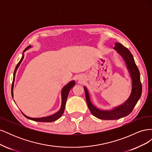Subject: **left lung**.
I'll return each mask as SVG.
<instances>
[{
	"instance_id": "obj_1",
	"label": "left lung",
	"mask_w": 152,
	"mask_h": 152,
	"mask_svg": "<svg viewBox=\"0 0 152 152\" xmlns=\"http://www.w3.org/2000/svg\"><path fill=\"white\" fill-rule=\"evenodd\" d=\"M114 49L117 50L125 61L127 67L132 78V91L129 98L121 106L114 108L112 110H101L91 103L88 91L84 87L86 99L89 109L91 113L96 117L102 120H116L127 116L134 109L136 103L140 99L142 93V85L140 80V74L134 58L131 52L127 48L120 43L115 44Z\"/></svg>"
}]
</instances>
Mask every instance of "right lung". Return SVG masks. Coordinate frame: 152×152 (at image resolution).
<instances>
[{
  "label": "right lung",
  "instance_id": "1",
  "mask_svg": "<svg viewBox=\"0 0 152 152\" xmlns=\"http://www.w3.org/2000/svg\"><path fill=\"white\" fill-rule=\"evenodd\" d=\"M31 48V45H29V46L27 47L25 50L23 54L24 53V52L26 50L28 49L29 48ZM24 58V54H23V56L21 59V60L19 61V63H18V65H16L15 69V72H14V74H13V80H12V87H11V94H12V97L13 98V86H14V82H15V74H16V72L18 68L19 67V66L20 65V64L22 61L23 59ZM75 81H71L70 82H69V83L66 85L65 87H63L62 91H61V95H62V103H61V107L60 110H59V111L56 113L55 114L53 115H50L49 117H42V118H31L29 117H27L25 115H24L23 113V115L26 117L27 118L30 119V120L32 121H37V122H51L53 121H56L57 119L59 118L61 115H63V112H64V110H65V104H66V99H67V97H68V95L69 92H70V89L72 88V87L75 86Z\"/></svg>",
  "mask_w": 152,
  "mask_h": 152
}]
</instances>
